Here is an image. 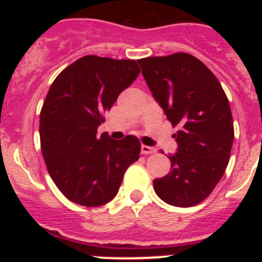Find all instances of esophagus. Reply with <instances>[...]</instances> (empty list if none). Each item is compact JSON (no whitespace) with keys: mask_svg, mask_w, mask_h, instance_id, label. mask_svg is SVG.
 <instances>
[{"mask_svg":"<svg viewBox=\"0 0 262 262\" xmlns=\"http://www.w3.org/2000/svg\"><path fill=\"white\" fill-rule=\"evenodd\" d=\"M157 149L155 147H149V145H142V154L143 155H152L156 154Z\"/></svg>","mask_w":262,"mask_h":262,"instance_id":"34e87169","label":"esophagus"}]
</instances>
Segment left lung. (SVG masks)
<instances>
[{"label": "left lung", "mask_w": 262, "mask_h": 262, "mask_svg": "<svg viewBox=\"0 0 262 262\" xmlns=\"http://www.w3.org/2000/svg\"><path fill=\"white\" fill-rule=\"evenodd\" d=\"M156 102L180 129L172 170L154 189L168 205L191 207L209 196L223 177L233 143V122L221 82L201 60L178 52L138 60Z\"/></svg>", "instance_id": "8db88e82"}]
</instances>
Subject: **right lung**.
<instances>
[{
  "label": "right lung",
  "mask_w": 262,
  "mask_h": 262,
  "mask_svg": "<svg viewBox=\"0 0 262 262\" xmlns=\"http://www.w3.org/2000/svg\"><path fill=\"white\" fill-rule=\"evenodd\" d=\"M139 73L135 60L88 55L51 85L40 111L41 154L52 181L72 202L86 207L110 202L127 168L140 157L135 136L97 135L103 113Z\"/></svg>",
  "instance_id": "right-lung-1"
}]
</instances>
